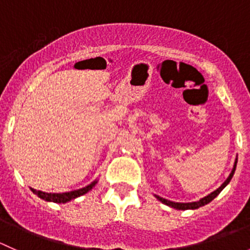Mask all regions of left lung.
Listing matches in <instances>:
<instances>
[{
  "instance_id": "obj_1",
  "label": "left lung",
  "mask_w": 250,
  "mask_h": 250,
  "mask_svg": "<svg viewBox=\"0 0 250 250\" xmlns=\"http://www.w3.org/2000/svg\"><path fill=\"white\" fill-rule=\"evenodd\" d=\"M236 166H237V158H236V161H234L232 172L230 173L229 178L226 179L225 181H224L223 185H221L219 188H216L215 191H213V192H211V193H209L208 196H206V197L201 198V200L197 201V202L179 203V202H172V201H168V200H166V198H162V197H160V196H156V195H155V197L157 198L158 201H161V202H162L163 204H166V206L172 207V208H175V209H179V210H186V209H197V208H200V207L206 206V204H208L209 202H211V201H213L214 198H215L216 196H218L219 193H220L221 191L224 190V188H225V186L228 185L229 183H230L231 179H232V176H233V174H234V170H236Z\"/></svg>"
}]
</instances>
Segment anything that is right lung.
I'll return each instance as SVG.
<instances>
[{
	"label": "right lung",
	"instance_id": "right-lung-1",
	"mask_svg": "<svg viewBox=\"0 0 250 250\" xmlns=\"http://www.w3.org/2000/svg\"><path fill=\"white\" fill-rule=\"evenodd\" d=\"M97 183L98 181L95 180L93 181L92 184H89L88 186H85V188H78V190H74V191H70V192H64V193H48V192H42V191H39V190H35V188H31V191L35 193V195L39 196L40 198H42V200L44 201H48V202L66 203V202H70V201L75 200V198L80 197V196L84 195V193H87L88 191H90L93 188H94Z\"/></svg>",
	"mask_w": 250,
	"mask_h": 250
}]
</instances>
